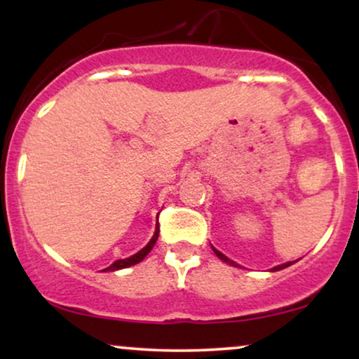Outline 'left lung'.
Wrapping results in <instances>:
<instances>
[{"label":"left lung","instance_id":"8db88e82","mask_svg":"<svg viewBox=\"0 0 359 359\" xmlns=\"http://www.w3.org/2000/svg\"><path fill=\"white\" fill-rule=\"evenodd\" d=\"M212 250H214V253H215V255H217V257H219L220 259H222V262H225V263H229V264H233V266H237V263H233V262H232V259H229L227 257H225V255H222V253H220V252H219V250H215L214 247H212ZM291 264H292V262H287V263H284V264H279V266H274V268H273V271H279V269H283V268H287V266H291Z\"/></svg>","mask_w":359,"mask_h":359}]
</instances>
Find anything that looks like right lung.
<instances>
[{"label": "right lung", "mask_w": 359, "mask_h": 359, "mask_svg": "<svg viewBox=\"0 0 359 359\" xmlns=\"http://www.w3.org/2000/svg\"><path fill=\"white\" fill-rule=\"evenodd\" d=\"M158 233H160V227H158V225H156V229H155V233H154V237H151L150 242L147 243L145 247L140 250V252H137L135 255H132V257L126 258V259H117V262L112 263L111 266L104 268V269H102V271H116V269H122V268L132 266V264H137V263H140L142 259H144V258L147 257V255L150 253V250L154 248L155 242H156V240H158Z\"/></svg>", "instance_id": "add662e5"}]
</instances>
